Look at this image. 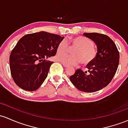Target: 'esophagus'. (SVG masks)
<instances>
[{"label":"esophagus","mask_w":128,"mask_h":128,"mask_svg":"<svg viewBox=\"0 0 128 128\" xmlns=\"http://www.w3.org/2000/svg\"><path fill=\"white\" fill-rule=\"evenodd\" d=\"M62 65L63 66H64V67H68V65H67V64H64V63H62Z\"/></svg>","instance_id":"1"}]
</instances>
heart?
Returning <instances> with one entry per match:
<instances>
[{"label": "heart", "instance_id": "obj_1", "mask_svg": "<svg viewBox=\"0 0 128 128\" xmlns=\"http://www.w3.org/2000/svg\"><path fill=\"white\" fill-rule=\"evenodd\" d=\"M68 43L72 48L73 55L64 53L69 50V44L66 39L62 40L57 47L56 58L58 61L69 66H76L81 61L84 66H88L95 61L97 55V50L94 47V42L84 36L71 38Z\"/></svg>", "mask_w": 128, "mask_h": 128}]
</instances>
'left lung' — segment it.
I'll list each match as a JSON object with an SVG mask.
<instances>
[{
    "label": "left lung",
    "mask_w": 128,
    "mask_h": 128,
    "mask_svg": "<svg viewBox=\"0 0 128 128\" xmlns=\"http://www.w3.org/2000/svg\"><path fill=\"white\" fill-rule=\"evenodd\" d=\"M97 46L95 61L86 66L87 71L77 69L70 76V80L80 90L94 92L107 86L116 74L119 64L120 54L116 46L107 35L98 33H84Z\"/></svg>",
    "instance_id": "1"
}]
</instances>
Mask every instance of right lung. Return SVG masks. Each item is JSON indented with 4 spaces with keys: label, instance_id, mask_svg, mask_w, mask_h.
<instances>
[{
    "label": "right lung",
    "instance_id": "1",
    "mask_svg": "<svg viewBox=\"0 0 128 128\" xmlns=\"http://www.w3.org/2000/svg\"><path fill=\"white\" fill-rule=\"evenodd\" d=\"M63 39L46 32L27 34L20 38L10 56L11 75L16 85L27 91L38 89L53 62L46 59L56 54L58 46Z\"/></svg>",
    "mask_w": 128,
    "mask_h": 128
}]
</instances>
